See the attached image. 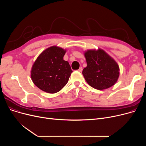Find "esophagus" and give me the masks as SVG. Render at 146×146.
<instances>
[{"label":"esophagus","mask_w":146,"mask_h":146,"mask_svg":"<svg viewBox=\"0 0 146 146\" xmlns=\"http://www.w3.org/2000/svg\"><path fill=\"white\" fill-rule=\"evenodd\" d=\"M82 70H83V68H82V67H80V68H79V70H78V71H79V72H82Z\"/></svg>","instance_id":"esophagus-1"}]
</instances>
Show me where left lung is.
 <instances>
[{
	"mask_svg": "<svg viewBox=\"0 0 146 146\" xmlns=\"http://www.w3.org/2000/svg\"><path fill=\"white\" fill-rule=\"evenodd\" d=\"M87 66L82 74L89 85L96 89H108L115 84L119 76L118 63L104 50H88L84 52Z\"/></svg>",
	"mask_w": 146,
	"mask_h": 146,
	"instance_id": "obj_1",
	"label": "left lung"
}]
</instances>
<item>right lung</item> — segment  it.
<instances>
[{
	"mask_svg": "<svg viewBox=\"0 0 146 146\" xmlns=\"http://www.w3.org/2000/svg\"><path fill=\"white\" fill-rule=\"evenodd\" d=\"M66 52L58 46H51L34 61L31 78L34 85L45 92L57 93L67 83L73 71L68 61L63 59Z\"/></svg>",
	"mask_w": 146,
	"mask_h": 146,
	"instance_id": "obj_1",
	"label": "right lung"
}]
</instances>
